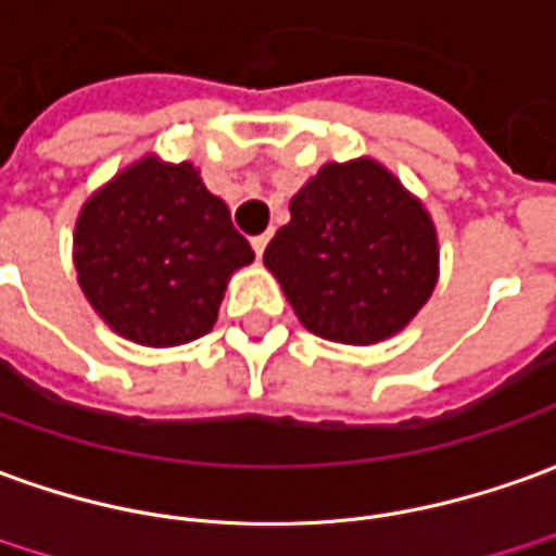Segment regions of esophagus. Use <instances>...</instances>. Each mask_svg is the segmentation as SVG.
Listing matches in <instances>:
<instances>
[{"label":"esophagus","mask_w":556,"mask_h":556,"mask_svg":"<svg viewBox=\"0 0 556 556\" xmlns=\"http://www.w3.org/2000/svg\"><path fill=\"white\" fill-rule=\"evenodd\" d=\"M251 244H254L256 256H263V251H266V244H269V232H260V236H254V239H251Z\"/></svg>","instance_id":"34e87169"}]
</instances>
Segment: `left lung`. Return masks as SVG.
<instances>
[{"instance_id": "1", "label": "left lung", "mask_w": 556, "mask_h": 556, "mask_svg": "<svg viewBox=\"0 0 556 556\" xmlns=\"http://www.w3.org/2000/svg\"><path fill=\"white\" fill-rule=\"evenodd\" d=\"M263 263L305 327L372 344L430 300L439 248L430 214L372 160L327 163L290 202Z\"/></svg>"}]
</instances>
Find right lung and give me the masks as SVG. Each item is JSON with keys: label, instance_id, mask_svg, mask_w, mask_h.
<instances>
[{"label": "right lung", "instance_id": "obj_1", "mask_svg": "<svg viewBox=\"0 0 556 556\" xmlns=\"http://www.w3.org/2000/svg\"><path fill=\"white\" fill-rule=\"evenodd\" d=\"M251 260L229 208L190 163L141 160L84 205L75 227L84 296L111 329L151 348L205 336L229 275Z\"/></svg>", "mask_w": 556, "mask_h": 556}]
</instances>
